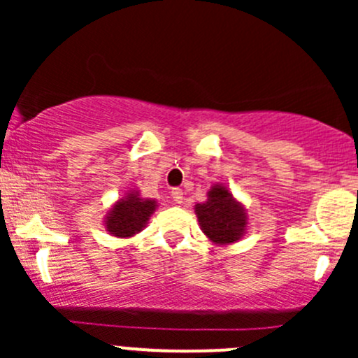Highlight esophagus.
<instances>
[{"label": "esophagus", "instance_id": "obj_1", "mask_svg": "<svg viewBox=\"0 0 358 358\" xmlns=\"http://www.w3.org/2000/svg\"><path fill=\"white\" fill-rule=\"evenodd\" d=\"M171 199L176 202V204H182L183 202V190L182 189H173L171 190Z\"/></svg>", "mask_w": 358, "mask_h": 358}]
</instances>
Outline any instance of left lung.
<instances>
[{"label":"left lung","instance_id":"left-lung-1","mask_svg":"<svg viewBox=\"0 0 358 358\" xmlns=\"http://www.w3.org/2000/svg\"><path fill=\"white\" fill-rule=\"evenodd\" d=\"M194 209L204 236L218 246L237 243L246 234V208L223 183H215L209 189L208 199L196 204Z\"/></svg>","mask_w":358,"mask_h":358}]
</instances>
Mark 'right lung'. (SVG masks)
Listing matches in <instances>:
<instances>
[{"label": "right lung", "instance_id": "right-lung-1", "mask_svg": "<svg viewBox=\"0 0 358 358\" xmlns=\"http://www.w3.org/2000/svg\"><path fill=\"white\" fill-rule=\"evenodd\" d=\"M156 208V199H147L140 196L138 190H129L124 197L112 204L103 220V227L110 236L128 239L145 229Z\"/></svg>", "mask_w": 358, "mask_h": 358}]
</instances>
